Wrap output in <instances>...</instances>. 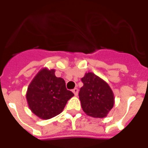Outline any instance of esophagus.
<instances>
[{
  "label": "esophagus",
  "instance_id": "esophagus-1",
  "mask_svg": "<svg viewBox=\"0 0 148 148\" xmlns=\"http://www.w3.org/2000/svg\"><path fill=\"white\" fill-rule=\"evenodd\" d=\"M72 92H74V94L76 95V96L78 95V89H77V88H74V89L72 90Z\"/></svg>",
  "mask_w": 148,
  "mask_h": 148
}]
</instances>
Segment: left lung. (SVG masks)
I'll list each match as a JSON object with an SVG mask.
<instances>
[{
  "instance_id": "obj_1",
  "label": "left lung",
  "mask_w": 148,
  "mask_h": 148,
  "mask_svg": "<svg viewBox=\"0 0 148 148\" xmlns=\"http://www.w3.org/2000/svg\"><path fill=\"white\" fill-rule=\"evenodd\" d=\"M84 86L79 92L83 110L93 117L103 118L114 104V96L109 85L92 72L86 73L81 79Z\"/></svg>"
}]
</instances>
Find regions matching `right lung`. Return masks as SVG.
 I'll use <instances>...</instances> for the list:
<instances>
[{
    "label": "right lung",
    "mask_w": 148,
    "mask_h": 148,
    "mask_svg": "<svg viewBox=\"0 0 148 148\" xmlns=\"http://www.w3.org/2000/svg\"><path fill=\"white\" fill-rule=\"evenodd\" d=\"M74 93L68 90L62 78L57 77L55 70L43 68L31 82L26 99L30 110L43 120L54 117L62 112Z\"/></svg>",
    "instance_id": "add662e5"
}]
</instances>
